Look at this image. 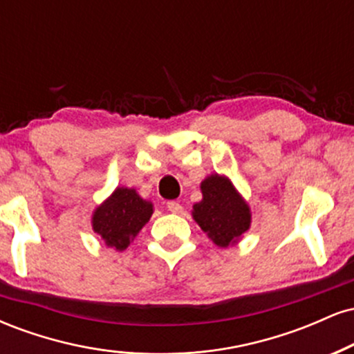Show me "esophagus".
I'll use <instances>...</instances> for the list:
<instances>
[{
    "mask_svg": "<svg viewBox=\"0 0 354 354\" xmlns=\"http://www.w3.org/2000/svg\"><path fill=\"white\" fill-rule=\"evenodd\" d=\"M166 206H168V211H171V213H183V206L178 201H169Z\"/></svg>",
    "mask_w": 354,
    "mask_h": 354,
    "instance_id": "obj_1",
    "label": "esophagus"
}]
</instances>
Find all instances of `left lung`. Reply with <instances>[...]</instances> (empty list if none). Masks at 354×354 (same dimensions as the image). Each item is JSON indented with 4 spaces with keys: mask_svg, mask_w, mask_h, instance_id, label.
Instances as JSON below:
<instances>
[{
    "mask_svg": "<svg viewBox=\"0 0 354 354\" xmlns=\"http://www.w3.org/2000/svg\"><path fill=\"white\" fill-rule=\"evenodd\" d=\"M201 201L193 205V219L214 245H238L251 226V208L225 174H208L201 181Z\"/></svg>",
    "mask_w": 354,
    "mask_h": 354,
    "instance_id": "8db88e82",
    "label": "left lung"
}]
</instances>
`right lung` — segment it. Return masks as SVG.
Returning <instances> with one entry per match:
<instances>
[{"mask_svg":"<svg viewBox=\"0 0 354 354\" xmlns=\"http://www.w3.org/2000/svg\"><path fill=\"white\" fill-rule=\"evenodd\" d=\"M153 211V203L143 200L135 188L118 186L93 209L91 228L108 248L124 251L149 221Z\"/></svg>","mask_w":354,"mask_h":354,"instance_id":"1","label":"right lung"}]
</instances>
